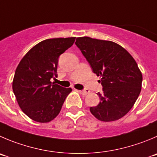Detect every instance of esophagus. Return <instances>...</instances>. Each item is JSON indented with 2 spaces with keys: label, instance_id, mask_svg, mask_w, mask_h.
I'll return each mask as SVG.
<instances>
[{
  "label": "esophagus",
  "instance_id": "1",
  "mask_svg": "<svg viewBox=\"0 0 157 157\" xmlns=\"http://www.w3.org/2000/svg\"><path fill=\"white\" fill-rule=\"evenodd\" d=\"M80 92H81V93L82 94V95H87V94H89V92H90V91H89V89H84V90H82V91H80Z\"/></svg>",
  "mask_w": 157,
  "mask_h": 157
}]
</instances>
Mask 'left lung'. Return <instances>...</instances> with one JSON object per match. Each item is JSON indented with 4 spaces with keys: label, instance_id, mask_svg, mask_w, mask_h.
<instances>
[{
    "label": "left lung",
    "instance_id": "8db88e82",
    "mask_svg": "<svg viewBox=\"0 0 157 157\" xmlns=\"http://www.w3.org/2000/svg\"><path fill=\"white\" fill-rule=\"evenodd\" d=\"M76 44L100 76L102 92H97L100 102L90 107L98 120L111 122L124 116L140 93L143 76L130 54L116 43L89 37L76 38Z\"/></svg>",
    "mask_w": 157,
    "mask_h": 157
}]
</instances>
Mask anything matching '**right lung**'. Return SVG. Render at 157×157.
<instances>
[{"label":"right lung","instance_id":"add662e5","mask_svg":"<svg viewBox=\"0 0 157 157\" xmlns=\"http://www.w3.org/2000/svg\"><path fill=\"white\" fill-rule=\"evenodd\" d=\"M75 38H50L33 47L16 68L13 91L22 111L38 122H48L60 113L71 88L51 82L57 77L59 58Z\"/></svg>","mask_w":157,"mask_h":157}]
</instances>
